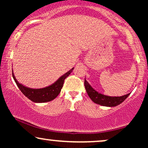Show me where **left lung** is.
Here are the masks:
<instances>
[{
    "instance_id": "8db88e82",
    "label": "left lung",
    "mask_w": 148,
    "mask_h": 148,
    "mask_svg": "<svg viewBox=\"0 0 148 148\" xmlns=\"http://www.w3.org/2000/svg\"><path fill=\"white\" fill-rule=\"evenodd\" d=\"M85 88H86V92H87L88 96L90 98L93 102L97 103V104L101 105L104 106H116L120 104L122 102H123L124 100L127 99V97L130 95V93L125 95L121 97H110L103 95L102 94L95 90L92 88L91 87L90 85L88 83L85 79L84 81Z\"/></svg>"
}]
</instances>
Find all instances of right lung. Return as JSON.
Here are the masks:
<instances>
[{
	"mask_svg": "<svg viewBox=\"0 0 148 148\" xmlns=\"http://www.w3.org/2000/svg\"><path fill=\"white\" fill-rule=\"evenodd\" d=\"M73 69H74V68H72L69 72L65 73L53 84L51 85L50 86H48L47 88H40V89H32V88L25 87V86L20 84L16 81L13 72L12 76L16 85H17L18 88H19L20 90L22 92V93L26 97H28V99L31 100L33 102L43 103L51 101L58 95L59 93L60 92L62 86H63L64 79L71 74Z\"/></svg>",
	"mask_w": 148,
	"mask_h": 148,
	"instance_id": "add662e5",
	"label": "right lung"
}]
</instances>
